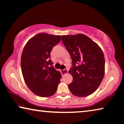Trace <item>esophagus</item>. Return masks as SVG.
I'll list each match as a JSON object with an SVG mask.
<instances>
[{
	"mask_svg": "<svg viewBox=\"0 0 124 124\" xmlns=\"http://www.w3.org/2000/svg\"><path fill=\"white\" fill-rule=\"evenodd\" d=\"M68 70L66 69V70H61V74L62 75H63L64 74H67V73H68Z\"/></svg>",
	"mask_w": 124,
	"mask_h": 124,
	"instance_id": "esophagus-1",
	"label": "esophagus"
}]
</instances>
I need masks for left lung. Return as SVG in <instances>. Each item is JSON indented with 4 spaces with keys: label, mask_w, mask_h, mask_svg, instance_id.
<instances>
[{
    "label": "left lung",
    "mask_w": 124,
    "mask_h": 124,
    "mask_svg": "<svg viewBox=\"0 0 124 124\" xmlns=\"http://www.w3.org/2000/svg\"><path fill=\"white\" fill-rule=\"evenodd\" d=\"M62 40L72 60L69 73L73 81L68 85L69 89L78 97L91 95L104 77L105 60L102 49L83 34L62 35Z\"/></svg>",
    "instance_id": "obj_1"
}]
</instances>
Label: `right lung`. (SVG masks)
I'll return each instance as SVG.
<instances>
[{
    "mask_svg": "<svg viewBox=\"0 0 124 124\" xmlns=\"http://www.w3.org/2000/svg\"><path fill=\"white\" fill-rule=\"evenodd\" d=\"M60 35L39 33L29 40L23 49L21 66L27 86L39 97L54 95L61 79V74L52 66L50 52L60 43Z\"/></svg>",
    "mask_w": 124,
    "mask_h": 124,
    "instance_id": "1",
    "label": "right lung"
}]
</instances>
